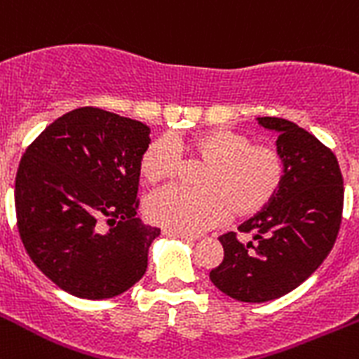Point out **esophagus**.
Masks as SVG:
<instances>
[{
	"instance_id": "1",
	"label": "esophagus",
	"mask_w": 359,
	"mask_h": 359,
	"mask_svg": "<svg viewBox=\"0 0 359 359\" xmlns=\"http://www.w3.org/2000/svg\"><path fill=\"white\" fill-rule=\"evenodd\" d=\"M164 236L168 237H175V239H180V241H186V243H195L198 237L196 236H189V233H179V232H172V230H164Z\"/></svg>"
}]
</instances>
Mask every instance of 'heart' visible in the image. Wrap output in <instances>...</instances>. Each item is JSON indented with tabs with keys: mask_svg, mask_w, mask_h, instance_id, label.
Here are the masks:
<instances>
[{
	"mask_svg": "<svg viewBox=\"0 0 359 359\" xmlns=\"http://www.w3.org/2000/svg\"><path fill=\"white\" fill-rule=\"evenodd\" d=\"M205 163L196 177L200 187L172 186L149 196L145 214L154 225L179 233H200L225 223L233 212L262 210L281 187L285 163L274 147L259 145L232 129H210L191 138L161 136L143 150L140 172L149 184L179 173L182 156Z\"/></svg>",
	"mask_w": 359,
	"mask_h": 359,
	"instance_id": "b5f03b06",
	"label": "heart"
}]
</instances>
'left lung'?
<instances>
[{
    "instance_id": "obj_1",
    "label": "left lung",
    "mask_w": 359,
    "mask_h": 359,
    "mask_svg": "<svg viewBox=\"0 0 359 359\" xmlns=\"http://www.w3.org/2000/svg\"><path fill=\"white\" fill-rule=\"evenodd\" d=\"M264 129L276 130V149L285 177L274 198L239 232L219 237L223 262L210 281L244 303H266L285 296L316 273L337 241L344 209V179L334 154L297 123L260 116Z\"/></svg>"
}]
</instances>
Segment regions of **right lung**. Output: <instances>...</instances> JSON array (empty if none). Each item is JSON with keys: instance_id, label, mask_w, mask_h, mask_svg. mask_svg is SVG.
Segmentation results:
<instances>
[{"instance_id": "obj_1", "label": "right lung", "mask_w": 359, "mask_h": 359, "mask_svg": "<svg viewBox=\"0 0 359 359\" xmlns=\"http://www.w3.org/2000/svg\"><path fill=\"white\" fill-rule=\"evenodd\" d=\"M149 134L138 120L86 106L46 127L19 163V236L33 264L72 296L108 299L145 274L161 233L136 217Z\"/></svg>"}]
</instances>
